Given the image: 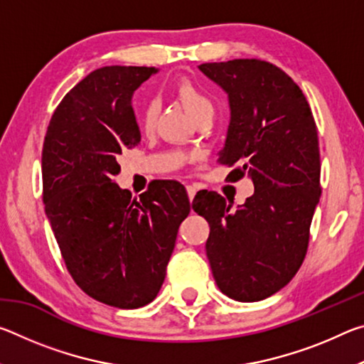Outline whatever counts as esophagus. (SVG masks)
<instances>
[{
  "instance_id": "1",
  "label": "esophagus",
  "mask_w": 364,
  "mask_h": 364,
  "mask_svg": "<svg viewBox=\"0 0 364 364\" xmlns=\"http://www.w3.org/2000/svg\"><path fill=\"white\" fill-rule=\"evenodd\" d=\"M186 193H188V197H189V200L193 202V199H194V196H196V193H197V189L194 188V186H186Z\"/></svg>"
}]
</instances>
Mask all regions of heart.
Returning a JSON list of instances; mask_svg holds the SVG:
<instances>
[{
  "mask_svg": "<svg viewBox=\"0 0 364 364\" xmlns=\"http://www.w3.org/2000/svg\"><path fill=\"white\" fill-rule=\"evenodd\" d=\"M176 96L180 97L181 104L184 109L188 110L189 115L194 117V120L202 114L213 112V102L210 97H208L199 86L188 82V80H183V82L178 83ZM157 110L159 109L156 101L146 102L143 112H141V125H143L144 130H152L154 125H156Z\"/></svg>",
  "mask_w": 364,
  "mask_h": 364,
  "instance_id": "1",
  "label": "heart"
}]
</instances>
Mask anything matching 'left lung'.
<instances>
[{"label":"left lung","instance_id":"1","mask_svg":"<svg viewBox=\"0 0 364 364\" xmlns=\"http://www.w3.org/2000/svg\"><path fill=\"white\" fill-rule=\"evenodd\" d=\"M230 101L218 162L231 181L247 175L254 194L230 212L204 191L193 208L210 226L205 252L213 279L232 300L258 301L281 291L304 262L321 196L316 123L304 93L279 67L258 59L200 64Z\"/></svg>","mask_w":364,"mask_h":364}]
</instances>
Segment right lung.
Segmentation results:
<instances>
[{
	"instance_id": "obj_1",
	"label": "right lung",
	"mask_w": 364,
	"mask_h": 364,
	"mask_svg": "<svg viewBox=\"0 0 364 364\" xmlns=\"http://www.w3.org/2000/svg\"><path fill=\"white\" fill-rule=\"evenodd\" d=\"M156 67H101L64 96L41 154L43 202L73 281L117 308L157 297L191 212L183 184L159 181L133 199L114 181L119 159L138 146L132 97Z\"/></svg>"
}]
</instances>
